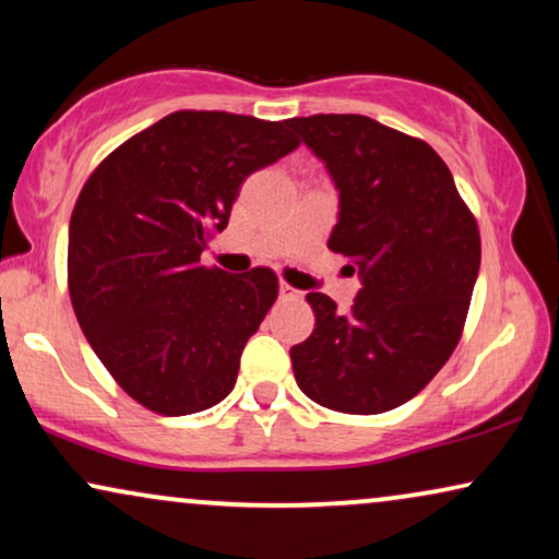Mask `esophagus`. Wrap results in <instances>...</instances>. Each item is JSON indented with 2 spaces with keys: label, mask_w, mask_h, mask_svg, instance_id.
Masks as SVG:
<instances>
[{
  "label": "esophagus",
  "mask_w": 559,
  "mask_h": 559,
  "mask_svg": "<svg viewBox=\"0 0 559 559\" xmlns=\"http://www.w3.org/2000/svg\"><path fill=\"white\" fill-rule=\"evenodd\" d=\"M280 297L282 300H297V297H302V293L293 285H287V282H280Z\"/></svg>",
  "instance_id": "obj_1"
}]
</instances>
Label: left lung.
<instances>
[{
  "label": "left lung",
  "mask_w": 559,
  "mask_h": 559,
  "mask_svg": "<svg viewBox=\"0 0 559 559\" xmlns=\"http://www.w3.org/2000/svg\"><path fill=\"white\" fill-rule=\"evenodd\" d=\"M341 190L328 249L361 274L346 312L310 293L316 331L289 348L320 407L379 415L430 384L453 354L480 266V234L430 144L361 114L287 121Z\"/></svg>",
  "instance_id": "8db88e82"
}]
</instances>
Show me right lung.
<instances>
[{"instance_id": "1", "label": "right lung", "mask_w": 559, "mask_h": 559, "mask_svg": "<svg viewBox=\"0 0 559 559\" xmlns=\"http://www.w3.org/2000/svg\"><path fill=\"white\" fill-rule=\"evenodd\" d=\"M297 147L287 121L182 109L88 175L68 231V293L91 348L142 407L193 415L234 389L280 280L270 266H203L201 254L243 178Z\"/></svg>"}]
</instances>
